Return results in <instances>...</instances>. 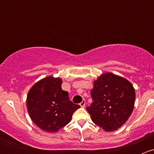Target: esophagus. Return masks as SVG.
Returning <instances> with one entry per match:
<instances>
[{"label":"esophagus","instance_id":"esophagus-1","mask_svg":"<svg viewBox=\"0 0 154 154\" xmlns=\"http://www.w3.org/2000/svg\"><path fill=\"white\" fill-rule=\"evenodd\" d=\"M85 104H86V100H83V101L81 102V103H80V106H81V107H85Z\"/></svg>","mask_w":154,"mask_h":154}]
</instances>
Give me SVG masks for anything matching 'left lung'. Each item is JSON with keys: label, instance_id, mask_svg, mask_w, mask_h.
<instances>
[{"label": "left lung", "instance_id": "left-lung-1", "mask_svg": "<svg viewBox=\"0 0 154 154\" xmlns=\"http://www.w3.org/2000/svg\"><path fill=\"white\" fill-rule=\"evenodd\" d=\"M93 102L86 109L93 122L106 132L115 131L132 114L136 99L133 85L122 77L106 73L94 82Z\"/></svg>", "mask_w": 154, "mask_h": 154}]
</instances>
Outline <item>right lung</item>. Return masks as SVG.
<instances>
[{"label":"right lung","instance_id":"right-lung-1","mask_svg":"<svg viewBox=\"0 0 154 154\" xmlns=\"http://www.w3.org/2000/svg\"><path fill=\"white\" fill-rule=\"evenodd\" d=\"M61 85L60 78L48 77L34 84L27 94L29 117L46 132H57L68 125L74 112L80 107L69 100L68 93L62 89Z\"/></svg>","mask_w":154,"mask_h":154}]
</instances>
